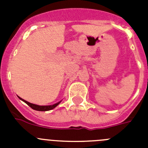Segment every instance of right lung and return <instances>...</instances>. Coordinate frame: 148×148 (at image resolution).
I'll list each match as a JSON object with an SVG mask.
<instances>
[{
	"instance_id": "right-lung-1",
	"label": "right lung",
	"mask_w": 148,
	"mask_h": 148,
	"mask_svg": "<svg viewBox=\"0 0 148 148\" xmlns=\"http://www.w3.org/2000/svg\"><path fill=\"white\" fill-rule=\"evenodd\" d=\"M19 99H21V100L23 101H24V102H25L27 104H28V105L29 106L30 108H32V109L35 110H38V111H48V110H50L54 109L56 106H58L61 101H59V102L56 103V104H53V105L40 106V105H37V104H32V103L28 102V101H25V100H23V99H21V98H20V97H19Z\"/></svg>"
}]
</instances>
